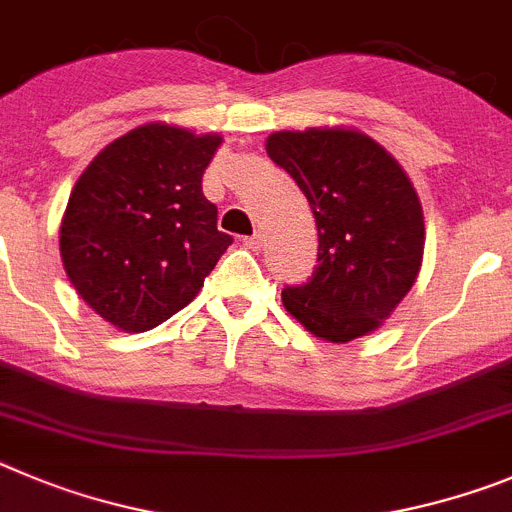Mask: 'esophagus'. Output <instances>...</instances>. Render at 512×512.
Returning a JSON list of instances; mask_svg holds the SVG:
<instances>
[{
    "label": "esophagus",
    "mask_w": 512,
    "mask_h": 512,
    "mask_svg": "<svg viewBox=\"0 0 512 512\" xmlns=\"http://www.w3.org/2000/svg\"><path fill=\"white\" fill-rule=\"evenodd\" d=\"M245 247H247V250H252V252L262 250V234H252V237H247Z\"/></svg>",
    "instance_id": "obj_1"
}]
</instances>
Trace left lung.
Returning a JSON list of instances; mask_svg holds the SVG:
<instances>
[{"label":"left lung","mask_w":512,"mask_h":512,"mask_svg":"<svg viewBox=\"0 0 512 512\" xmlns=\"http://www.w3.org/2000/svg\"><path fill=\"white\" fill-rule=\"evenodd\" d=\"M265 150L298 183L319 229V267L283 290L285 311L324 342L372 334L421 273L426 224L411 178L354 127L273 132Z\"/></svg>","instance_id":"8db88e82"}]
</instances>
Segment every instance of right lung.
<instances>
[{
  "label": "right lung",
  "mask_w": 512,
  "mask_h": 512,
  "mask_svg": "<svg viewBox=\"0 0 512 512\" xmlns=\"http://www.w3.org/2000/svg\"><path fill=\"white\" fill-rule=\"evenodd\" d=\"M222 135L147 122L81 173L61 219V260L86 306L127 334L196 298L232 237L216 229L201 178Z\"/></svg>",
  "instance_id": "right-lung-1"
}]
</instances>
